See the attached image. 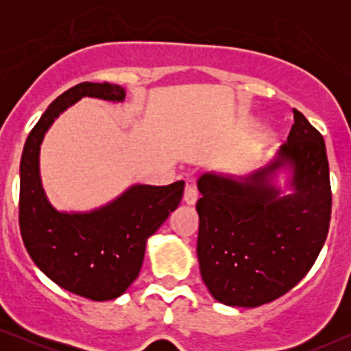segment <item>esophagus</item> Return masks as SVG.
Instances as JSON below:
<instances>
[{"mask_svg": "<svg viewBox=\"0 0 351 351\" xmlns=\"http://www.w3.org/2000/svg\"><path fill=\"white\" fill-rule=\"evenodd\" d=\"M198 198H199L198 190H196L193 185H186L185 191H184V201H185V203L193 206L196 201H198Z\"/></svg>", "mask_w": 351, "mask_h": 351, "instance_id": "esophagus-1", "label": "esophagus"}]
</instances>
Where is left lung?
Returning <instances> with one entry per match:
<instances>
[{
	"instance_id": "1",
	"label": "left lung",
	"mask_w": 351,
	"mask_h": 351,
	"mask_svg": "<svg viewBox=\"0 0 351 351\" xmlns=\"http://www.w3.org/2000/svg\"><path fill=\"white\" fill-rule=\"evenodd\" d=\"M287 141L270 165L244 177L198 179L196 254L210 295L228 306H258L285 295L318 257L329 232L332 193L324 138L292 110ZM287 167L293 193L271 180Z\"/></svg>"
}]
</instances>
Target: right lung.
Masks as SVG:
<instances>
[{
    "label": "right lung",
    "instance_id": "obj_1",
    "mask_svg": "<svg viewBox=\"0 0 351 351\" xmlns=\"http://www.w3.org/2000/svg\"><path fill=\"white\" fill-rule=\"evenodd\" d=\"M83 97L123 102L126 90L110 83H80L60 94L28 134L21 160L19 225L35 265L62 289L95 302L117 299L141 271L147 239L177 209L185 182L132 185L89 213H60L40 177V147L54 119Z\"/></svg>",
    "mask_w": 351,
    "mask_h": 351
}]
</instances>
